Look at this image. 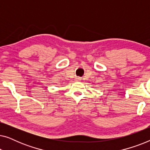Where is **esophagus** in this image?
<instances>
[{"label":"esophagus","instance_id":"1","mask_svg":"<svg viewBox=\"0 0 150 150\" xmlns=\"http://www.w3.org/2000/svg\"><path fill=\"white\" fill-rule=\"evenodd\" d=\"M79 79V78H78V79Z\"/></svg>","mask_w":150,"mask_h":150}]
</instances>
